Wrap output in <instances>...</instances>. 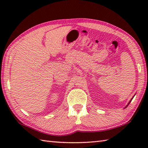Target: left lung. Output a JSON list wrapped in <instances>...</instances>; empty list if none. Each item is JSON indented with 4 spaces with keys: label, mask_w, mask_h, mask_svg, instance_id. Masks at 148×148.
<instances>
[{
    "label": "left lung",
    "mask_w": 148,
    "mask_h": 148,
    "mask_svg": "<svg viewBox=\"0 0 148 148\" xmlns=\"http://www.w3.org/2000/svg\"><path fill=\"white\" fill-rule=\"evenodd\" d=\"M131 100H130V102H129V103H128V104H129V103H130V102H131ZM128 105H127V106H128Z\"/></svg>",
    "instance_id": "left-lung-1"
}]
</instances>
